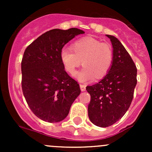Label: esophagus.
Listing matches in <instances>:
<instances>
[{"label":"esophagus","mask_w":152,"mask_h":152,"mask_svg":"<svg viewBox=\"0 0 152 152\" xmlns=\"http://www.w3.org/2000/svg\"><path fill=\"white\" fill-rule=\"evenodd\" d=\"M80 88H81V90H82V92L85 91V90H86V86L84 85H80Z\"/></svg>","instance_id":"34e87169"}]
</instances>
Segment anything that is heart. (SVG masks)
Segmentation results:
<instances>
[{
	"instance_id": "obj_1",
	"label": "heart",
	"mask_w": 152,
	"mask_h": 152,
	"mask_svg": "<svg viewBox=\"0 0 152 152\" xmlns=\"http://www.w3.org/2000/svg\"><path fill=\"white\" fill-rule=\"evenodd\" d=\"M71 50L62 49L60 59L65 70L75 76L77 68L84 67L76 78L81 82L93 81L95 78L101 79L107 75L113 62V50L107 42H102L92 37H85L76 40L72 45Z\"/></svg>"
}]
</instances>
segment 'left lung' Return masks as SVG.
<instances>
[{"mask_svg": "<svg viewBox=\"0 0 152 152\" xmlns=\"http://www.w3.org/2000/svg\"><path fill=\"white\" fill-rule=\"evenodd\" d=\"M106 36L113 45V65L103 79L86 87L90 95L89 118L99 127L110 126L123 117L137 85V68L130 55L115 37Z\"/></svg>", "mask_w": 152, "mask_h": 152, "instance_id": "left-lung-1", "label": "left lung"}]
</instances>
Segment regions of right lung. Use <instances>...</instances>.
I'll return each mask as SVG.
<instances>
[{
	"label": "right lung",
	"mask_w": 152,
	"mask_h": 152,
	"mask_svg": "<svg viewBox=\"0 0 152 152\" xmlns=\"http://www.w3.org/2000/svg\"><path fill=\"white\" fill-rule=\"evenodd\" d=\"M85 31L76 28L52 29L39 36L24 52L22 90L34 114L44 121H62L81 93L79 85L65 70L60 52L65 44Z\"/></svg>",
	"instance_id": "add662e5"
}]
</instances>
